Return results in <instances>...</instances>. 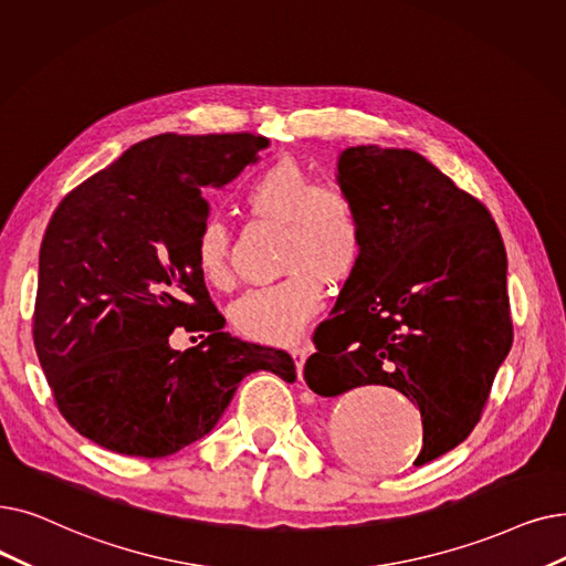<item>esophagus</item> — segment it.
<instances>
[{
  "label": "esophagus",
  "mask_w": 566,
  "mask_h": 566,
  "mask_svg": "<svg viewBox=\"0 0 566 566\" xmlns=\"http://www.w3.org/2000/svg\"><path fill=\"white\" fill-rule=\"evenodd\" d=\"M291 356L296 358V370H298V377L303 375V365H305V358H307V344H303V342H296V344H291Z\"/></svg>",
  "instance_id": "1"
}]
</instances>
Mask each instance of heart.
Wrapping results in <instances>:
<instances>
[{
  "label": "heart",
  "instance_id": "obj_1",
  "mask_svg": "<svg viewBox=\"0 0 566 566\" xmlns=\"http://www.w3.org/2000/svg\"><path fill=\"white\" fill-rule=\"evenodd\" d=\"M242 203L256 217L282 222V268L286 273L242 291L231 322L263 342H289L322 303L326 277L344 280L365 254V219L349 187L318 180L293 157L265 164L242 187ZM193 261L206 282L224 286L229 273V231L210 217L193 240Z\"/></svg>",
  "mask_w": 566,
  "mask_h": 566
}]
</instances>
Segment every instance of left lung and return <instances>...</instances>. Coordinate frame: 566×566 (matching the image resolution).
Returning a JSON list of instances; mask_svg holds the SVG:
<instances>
[{
    "label": "left lung",
    "instance_id": "1",
    "mask_svg": "<svg viewBox=\"0 0 566 566\" xmlns=\"http://www.w3.org/2000/svg\"><path fill=\"white\" fill-rule=\"evenodd\" d=\"M337 182L360 203L365 254L314 333L305 381L324 398L400 390L421 411V467L470 437L511 349L504 242L488 208L419 153L347 147Z\"/></svg>",
    "mask_w": 566,
    "mask_h": 566
}]
</instances>
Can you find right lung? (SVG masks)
<instances>
[{
  "instance_id": "1",
  "label": "right lung",
  "mask_w": 566,
  "mask_h": 566,
  "mask_svg": "<svg viewBox=\"0 0 566 566\" xmlns=\"http://www.w3.org/2000/svg\"><path fill=\"white\" fill-rule=\"evenodd\" d=\"M268 145L254 134L147 138L53 212L39 252L34 347L60 413L94 444L174 455L217 426L248 375L296 379L286 352L224 331L193 261L210 214L203 189L238 178ZM180 325L209 337L170 350Z\"/></svg>"
}]
</instances>
